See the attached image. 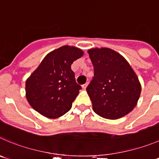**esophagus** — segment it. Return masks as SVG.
<instances>
[{
	"label": "esophagus",
	"instance_id": "34e87169",
	"mask_svg": "<svg viewBox=\"0 0 159 159\" xmlns=\"http://www.w3.org/2000/svg\"><path fill=\"white\" fill-rule=\"evenodd\" d=\"M87 85H88V83H85V84H82V89H86V87H87Z\"/></svg>",
	"mask_w": 159,
	"mask_h": 159
}]
</instances>
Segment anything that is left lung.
<instances>
[{
    "mask_svg": "<svg viewBox=\"0 0 159 159\" xmlns=\"http://www.w3.org/2000/svg\"><path fill=\"white\" fill-rule=\"evenodd\" d=\"M94 67V77L86 90L98 115L118 119L136 107L141 85L126 59L107 48L88 51Z\"/></svg>",
    "mask_w": 159,
    "mask_h": 159,
    "instance_id": "left-lung-1",
    "label": "left lung"
}]
</instances>
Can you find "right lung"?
Listing matches in <instances>:
<instances>
[{
	"label": "right lung",
	"mask_w": 159,
	"mask_h": 159,
	"mask_svg": "<svg viewBox=\"0 0 159 159\" xmlns=\"http://www.w3.org/2000/svg\"><path fill=\"white\" fill-rule=\"evenodd\" d=\"M83 56L80 48L65 45L48 53L26 81V96L35 111L56 118L70 110L81 85L71 64Z\"/></svg>",
	"instance_id": "obj_1"
}]
</instances>
